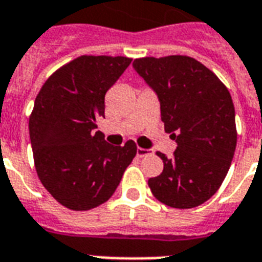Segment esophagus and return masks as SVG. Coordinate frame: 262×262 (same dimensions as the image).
<instances>
[{
	"label": "esophagus",
	"mask_w": 262,
	"mask_h": 262,
	"mask_svg": "<svg viewBox=\"0 0 262 262\" xmlns=\"http://www.w3.org/2000/svg\"><path fill=\"white\" fill-rule=\"evenodd\" d=\"M147 155H150V150H149V149H143V147H138V149H137V156L138 157L147 156Z\"/></svg>",
	"instance_id": "34e87169"
}]
</instances>
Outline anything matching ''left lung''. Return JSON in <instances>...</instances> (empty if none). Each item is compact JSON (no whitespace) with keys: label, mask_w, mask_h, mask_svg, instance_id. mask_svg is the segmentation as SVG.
I'll return each mask as SVG.
<instances>
[{"label":"left lung","mask_w":262,"mask_h":262,"mask_svg":"<svg viewBox=\"0 0 262 262\" xmlns=\"http://www.w3.org/2000/svg\"><path fill=\"white\" fill-rule=\"evenodd\" d=\"M135 72L156 92L174 156L157 152L160 176L147 181L153 196L174 208H192L211 198L225 180L236 149L231 94L210 69L184 55L139 58Z\"/></svg>","instance_id":"left-lung-1"}]
</instances>
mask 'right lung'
Returning <instances> with one entry per match:
<instances>
[{
	"label": "right lung",
	"mask_w": 262,
	"mask_h": 262,
	"mask_svg": "<svg viewBox=\"0 0 262 262\" xmlns=\"http://www.w3.org/2000/svg\"><path fill=\"white\" fill-rule=\"evenodd\" d=\"M125 56L82 55L41 86L29 120L38 178L59 203L85 211L115 193L137 155L127 141L113 146L96 123L105 117V95L128 68Z\"/></svg>",
	"instance_id": "1"
}]
</instances>
